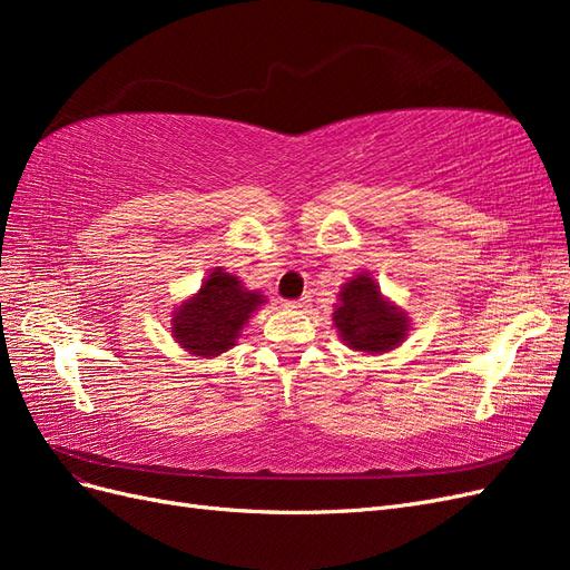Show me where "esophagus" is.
Segmentation results:
<instances>
[{
  "label": "esophagus",
  "mask_w": 570,
  "mask_h": 570,
  "mask_svg": "<svg viewBox=\"0 0 570 570\" xmlns=\"http://www.w3.org/2000/svg\"><path fill=\"white\" fill-rule=\"evenodd\" d=\"M306 302H308V297H299V299H287V302H285V306H287V308H304V306H306Z\"/></svg>",
  "instance_id": "esophagus-1"
}]
</instances>
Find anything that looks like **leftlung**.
<instances>
[{"label":"left lung","instance_id":"obj_1","mask_svg":"<svg viewBox=\"0 0 570 570\" xmlns=\"http://www.w3.org/2000/svg\"><path fill=\"white\" fill-rule=\"evenodd\" d=\"M333 321L347 347L371 354L390 352L404 342L409 331L406 316L383 299L381 287L368 273L356 275L342 287Z\"/></svg>","mask_w":570,"mask_h":570}]
</instances>
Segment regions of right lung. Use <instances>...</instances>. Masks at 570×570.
Segmentation results:
<instances>
[{"label":"right lung","mask_w":570,"mask_h":570,"mask_svg":"<svg viewBox=\"0 0 570 570\" xmlns=\"http://www.w3.org/2000/svg\"><path fill=\"white\" fill-rule=\"evenodd\" d=\"M262 302L264 297L258 292L245 289L235 275L214 268L197 295L176 312L174 337L197 356L226 352Z\"/></svg>","instance_id":"obj_1"}]
</instances>
